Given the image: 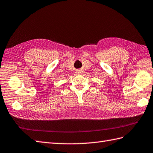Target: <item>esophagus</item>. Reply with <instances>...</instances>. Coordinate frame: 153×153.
<instances>
[{
  "label": "esophagus",
  "instance_id": "34e87169",
  "mask_svg": "<svg viewBox=\"0 0 153 153\" xmlns=\"http://www.w3.org/2000/svg\"><path fill=\"white\" fill-rule=\"evenodd\" d=\"M76 73H77V74H83V71H82V70H77V71H76Z\"/></svg>",
  "mask_w": 153,
  "mask_h": 153
}]
</instances>
